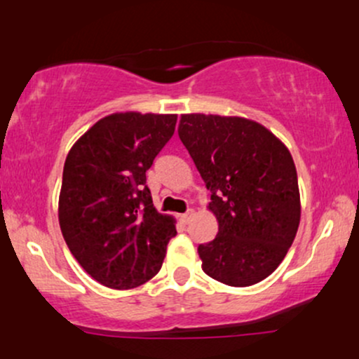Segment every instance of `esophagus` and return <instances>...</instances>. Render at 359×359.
Wrapping results in <instances>:
<instances>
[{
	"label": "esophagus",
	"instance_id": "obj_1",
	"mask_svg": "<svg viewBox=\"0 0 359 359\" xmlns=\"http://www.w3.org/2000/svg\"><path fill=\"white\" fill-rule=\"evenodd\" d=\"M192 217H194V211H192V209H189L187 212L180 214V221H182L184 224H189V222H191Z\"/></svg>",
	"mask_w": 359,
	"mask_h": 359
}]
</instances>
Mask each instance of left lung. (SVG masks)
Here are the masks:
<instances>
[{"label": "left lung", "instance_id": "left-lung-1", "mask_svg": "<svg viewBox=\"0 0 359 359\" xmlns=\"http://www.w3.org/2000/svg\"><path fill=\"white\" fill-rule=\"evenodd\" d=\"M179 138L211 191L217 236L199 245L203 270L250 287L277 270L300 222V194L288 148L257 121L182 114Z\"/></svg>", "mask_w": 359, "mask_h": 359}]
</instances>
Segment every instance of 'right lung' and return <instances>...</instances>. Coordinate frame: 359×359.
<instances>
[{
    "instance_id": "right-lung-1",
    "label": "right lung",
    "mask_w": 359,
    "mask_h": 359,
    "mask_svg": "<svg viewBox=\"0 0 359 359\" xmlns=\"http://www.w3.org/2000/svg\"><path fill=\"white\" fill-rule=\"evenodd\" d=\"M177 114L114 113L74 143L65 158L59 222L74 258L104 287L154 278L175 236L154 208L147 170L175 131Z\"/></svg>"
}]
</instances>
